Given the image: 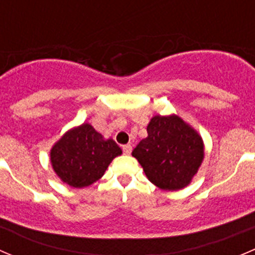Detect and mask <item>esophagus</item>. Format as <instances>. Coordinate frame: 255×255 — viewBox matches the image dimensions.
Segmentation results:
<instances>
[{
	"label": "esophagus",
	"mask_w": 255,
	"mask_h": 255,
	"mask_svg": "<svg viewBox=\"0 0 255 255\" xmlns=\"http://www.w3.org/2000/svg\"><path fill=\"white\" fill-rule=\"evenodd\" d=\"M123 149V153L126 154V155H129L130 153H132V145L130 144H126V145L122 146Z\"/></svg>",
	"instance_id": "obj_1"
}]
</instances>
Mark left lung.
<instances>
[{
  "mask_svg": "<svg viewBox=\"0 0 255 255\" xmlns=\"http://www.w3.org/2000/svg\"><path fill=\"white\" fill-rule=\"evenodd\" d=\"M146 132L132 155L148 180L161 190L184 189L204 160L201 135L176 115L154 116Z\"/></svg>",
  "mask_w": 255,
  "mask_h": 255,
  "instance_id": "left-lung-1",
  "label": "left lung"
}]
</instances>
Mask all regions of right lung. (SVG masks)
Wrapping results in <instances>:
<instances>
[{
    "mask_svg": "<svg viewBox=\"0 0 255 255\" xmlns=\"http://www.w3.org/2000/svg\"><path fill=\"white\" fill-rule=\"evenodd\" d=\"M122 154L113 139H105L89 123L68 130L53 145L50 163L61 181L86 187L104 176L111 161Z\"/></svg>",
    "mask_w": 255,
    "mask_h": 255,
    "instance_id": "right-lung-1",
    "label": "right lung"
}]
</instances>
